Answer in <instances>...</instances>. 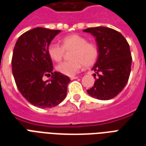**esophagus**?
<instances>
[{
	"label": "esophagus",
	"mask_w": 146,
	"mask_h": 146,
	"mask_svg": "<svg viewBox=\"0 0 146 146\" xmlns=\"http://www.w3.org/2000/svg\"><path fill=\"white\" fill-rule=\"evenodd\" d=\"M78 78V76H70V80H75V79H77Z\"/></svg>",
	"instance_id": "esophagus-1"
}]
</instances>
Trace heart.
<instances>
[{
    "label": "heart",
    "mask_w": 146,
    "mask_h": 146,
    "mask_svg": "<svg viewBox=\"0 0 146 146\" xmlns=\"http://www.w3.org/2000/svg\"><path fill=\"white\" fill-rule=\"evenodd\" d=\"M61 45L50 44L48 47L49 57L54 62H60L66 51H71L68 62L58 64L56 70L65 76L76 75L82 68L83 65L90 66L95 63L98 58V50L97 45L92 42H88L84 36L79 34H71L61 40Z\"/></svg>",
    "instance_id": "b5f03b06"
}]
</instances>
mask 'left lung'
<instances>
[{
    "instance_id": "obj_1",
    "label": "left lung",
    "mask_w": 146,
    "mask_h": 146,
    "mask_svg": "<svg viewBox=\"0 0 146 146\" xmlns=\"http://www.w3.org/2000/svg\"><path fill=\"white\" fill-rule=\"evenodd\" d=\"M84 32L95 37L98 59L92 68L98 77L87 92L99 100H110L122 91L128 81L132 58L127 40L118 31L108 27L88 28Z\"/></svg>"
}]
</instances>
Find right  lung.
<instances>
[{"label": "right lung", "instance_id": "add662e5", "mask_svg": "<svg viewBox=\"0 0 146 146\" xmlns=\"http://www.w3.org/2000/svg\"><path fill=\"white\" fill-rule=\"evenodd\" d=\"M61 30L36 27L22 34L15 45L11 66L19 91L30 103L46 109L63 101L70 83L69 76L52 72L53 64L48 47ZM51 78L44 82V76Z\"/></svg>", "mask_w": 146, "mask_h": 146}]
</instances>
